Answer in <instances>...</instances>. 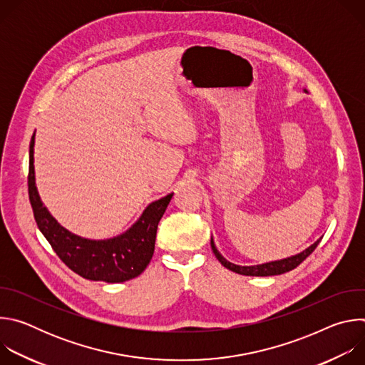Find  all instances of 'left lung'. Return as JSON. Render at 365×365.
<instances>
[{"instance_id":"left-lung-1","label":"left lung","mask_w":365,"mask_h":365,"mask_svg":"<svg viewBox=\"0 0 365 365\" xmlns=\"http://www.w3.org/2000/svg\"><path fill=\"white\" fill-rule=\"evenodd\" d=\"M304 92H307V91L304 89ZM319 242H321V238H319L318 241H315L310 247H307L306 250H303L302 252L294 254V255L287 257V258L276 259V262H269V263L257 264V266H238V264H234V263L228 262L227 258L222 257V254L218 251V248H217V245H215V242H214V238H211L212 251H214L215 257L218 258V262H220L224 267H227L228 270H231V272H234V273L242 274V276H257V277L277 276V274H283V273H287V272L296 269L306 257H309L312 252H314V250L318 247Z\"/></svg>"}]
</instances>
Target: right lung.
Listing matches in <instances>:
<instances>
[{
  "label": "right lung",
  "instance_id": "1",
  "mask_svg": "<svg viewBox=\"0 0 365 365\" xmlns=\"http://www.w3.org/2000/svg\"><path fill=\"white\" fill-rule=\"evenodd\" d=\"M29 155V197L34 220L62 262L76 274L93 282L123 283L140 276L153 257L158 225L173 193L151 202L125 232L108 240H88L63 228L43 205L34 176V134Z\"/></svg>",
  "mask_w": 365,
  "mask_h": 365
}]
</instances>
